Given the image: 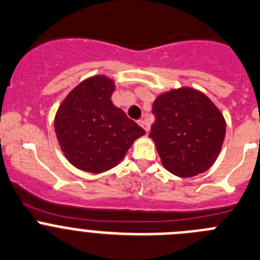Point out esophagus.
<instances>
[{
  "label": "esophagus",
  "mask_w": 260,
  "mask_h": 260,
  "mask_svg": "<svg viewBox=\"0 0 260 260\" xmlns=\"http://www.w3.org/2000/svg\"><path fill=\"white\" fill-rule=\"evenodd\" d=\"M139 124L141 125V127L144 128L145 131H146V133L149 132V129H150V127H149V124H147V121H146V120H140V121H139Z\"/></svg>",
  "instance_id": "esophagus-1"
}]
</instances>
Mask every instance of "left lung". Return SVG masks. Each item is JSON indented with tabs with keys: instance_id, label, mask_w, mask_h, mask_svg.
Returning a JSON list of instances; mask_svg holds the SVG:
<instances>
[{
	"instance_id": "8db88e82",
	"label": "left lung",
	"mask_w": 260,
	"mask_h": 260,
	"mask_svg": "<svg viewBox=\"0 0 260 260\" xmlns=\"http://www.w3.org/2000/svg\"><path fill=\"white\" fill-rule=\"evenodd\" d=\"M155 121L149 135L163 167L179 177L209 170L221 151L226 123L203 92L190 86L167 90L153 102Z\"/></svg>"
}]
</instances>
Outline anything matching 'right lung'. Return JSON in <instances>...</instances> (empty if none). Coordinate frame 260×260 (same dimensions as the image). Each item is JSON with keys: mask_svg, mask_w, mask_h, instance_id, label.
I'll use <instances>...</instances> for the list:
<instances>
[{"mask_svg": "<svg viewBox=\"0 0 260 260\" xmlns=\"http://www.w3.org/2000/svg\"><path fill=\"white\" fill-rule=\"evenodd\" d=\"M115 81L106 75L85 79L66 95L54 118L63 155L74 167L102 174L124 159L145 131L111 101Z\"/></svg>", "mask_w": 260, "mask_h": 260, "instance_id": "obj_1", "label": "right lung"}]
</instances>
